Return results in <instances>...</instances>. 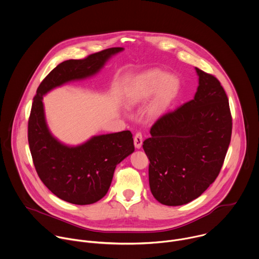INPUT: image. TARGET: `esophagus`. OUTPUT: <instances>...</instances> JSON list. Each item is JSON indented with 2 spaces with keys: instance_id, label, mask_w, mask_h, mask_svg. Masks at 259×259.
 Returning a JSON list of instances; mask_svg holds the SVG:
<instances>
[{
  "instance_id": "obj_1",
  "label": "esophagus",
  "mask_w": 259,
  "mask_h": 259,
  "mask_svg": "<svg viewBox=\"0 0 259 259\" xmlns=\"http://www.w3.org/2000/svg\"><path fill=\"white\" fill-rule=\"evenodd\" d=\"M142 141H143L142 134L140 132H137L134 136V145H135V147L140 148L142 146Z\"/></svg>"
}]
</instances>
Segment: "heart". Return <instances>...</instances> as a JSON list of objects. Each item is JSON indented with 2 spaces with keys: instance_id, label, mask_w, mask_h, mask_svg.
Wrapping results in <instances>:
<instances>
[{
  "instance_id": "1",
  "label": "heart",
  "mask_w": 259,
  "mask_h": 259,
  "mask_svg": "<svg viewBox=\"0 0 259 259\" xmlns=\"http://www.w3.org/2000/svg\"><path fill=\"white\" fill-rule=\"evenodd\" d=\"M157 85L159 89L149 106V111L153 115L161 113L173 102L178 93L179 80L174 75L167 74L162 77V73L159 71H150L146 73L140 82L139 89L130 95V102L135 103L140 98L151 96Z\"/></svg>"
}]
</instances>
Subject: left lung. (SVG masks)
<instances>
[{"label":"left lung","mask_w":259,"mask_h":259,"mask_svg":"<svg viewBox=\"0 0 259 259\" xmlns=\"http://www.w3.org/2000/svg\"><path fill=\"white\" fill-rule=\"evenodd\" d=\"M195 70L199 85L194 99L158 118L142 145L150 161V191L164 205L199 197L219 176L231 141L226 92L213 75Z\"/></svg>","instance_id":"8db88e82"}]
</instances>
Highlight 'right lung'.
<instances>
[{
    "mask_svg": "<svg viewBox=\"0 0 259 259\" xmlns=\"http://www.w3.org/2000/svg\"><path fill=\"white\" fill-rule=\"evenodd\" d=\"M123 48H111L81 60L59 64L41 81L33 98L28 120V143L36 173L60 199L79 205L92 204L108 192L118 163L134 151L129 130L92 137L78 146H67L50 132L42 96L72 80L98 73Z\"/></svg>",
    "mask_w": 259,
    "mask_h": 259,
    "instance_id": "obj_1",
    "label": "right lung"
}]
</instances>
